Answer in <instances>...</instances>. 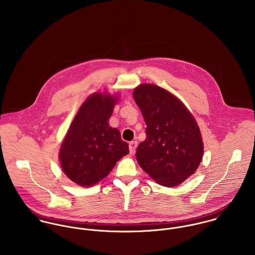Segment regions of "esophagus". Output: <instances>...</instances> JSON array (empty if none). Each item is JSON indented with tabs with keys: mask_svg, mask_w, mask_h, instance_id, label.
<instances>
[{
	"mask_svg": "<svg viewBox=\"0 0 255 255\" xmlns=\"http://www.w3.org/2000/svg\"><path fill=\"white\" fill-rule=\"evenodd\" d=\"M136 146H137V141H131L129 142L128 147H129V151H130V154H133L135 149H136Z\"/></svg>",
	"mask_w": 255,
	"mask_h": 255,
	"instance_id": "esophagus-1",
	"label": "esophagus"
}]
</instances>
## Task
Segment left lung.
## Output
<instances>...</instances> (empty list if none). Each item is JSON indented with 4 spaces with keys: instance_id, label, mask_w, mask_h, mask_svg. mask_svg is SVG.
<instances>
[{
    "instance_id": "1",
    "label": "left lung",
    "mask_w": 255,
    "mask_h": 255,
    "mask_svg": "<svg viewBox=\"0 0 255 255\" xmlns=\"http://www.w3.org/2000/svg\"><path fill=\"white\" fill-rule=\"evenodd\" d=\"M133 98L147 126L146 139L135 153L139 166L160 185L178 186L195 173L203 157L195 118L177 96L156 84H139Z\"/></svg>"
}]
</instances>
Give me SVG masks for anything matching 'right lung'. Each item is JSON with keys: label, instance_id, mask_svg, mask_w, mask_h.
<instances>
[{"label": "right lung", "instance_id": "1", "mask_svg": "<svg viewBox=\"0 0 255 255\" xmlns=\"http://www.w3.org/2000/svg\"><path fill=\"white\" fill-rule=\"evenodd\" d=\"M119 94L94 92L79 107L62 141L60 165L65 175L79 186L97 184L129 153L128 144L122 140L118 128L109 119Z\"/></svg>", "mask_w": 255, "mask_h": 255}]
</instances>
